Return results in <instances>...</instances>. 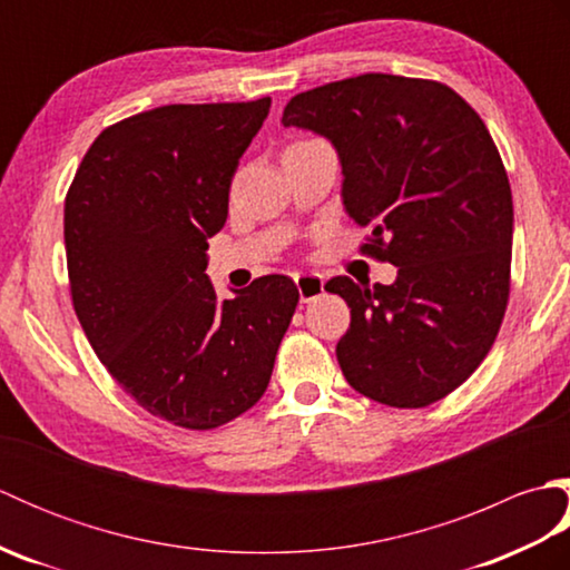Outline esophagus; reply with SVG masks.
<instances>
[{
    "label": "esophagus",
    "instance_id": "34e87169",
    "mask_svg": "<svg viewBox=\"0 0 570 570\" xmlns=\"http://www.w3.org/2000/svg\"><path fill=\"white\" fill-rule=\"evenodd\" d=\"M323 276L321 274H296V288H298V296L304 304L308 301L318 298L323 294Z\"/></svg>",
    "mask_w": 570,
    "mask_h": 570
}]
</instances>
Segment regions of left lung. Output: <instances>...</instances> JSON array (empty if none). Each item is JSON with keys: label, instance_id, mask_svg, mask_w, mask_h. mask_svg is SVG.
Instances as JSON below:
<instances>
[{"label": "left lung", "instance_id": "1", "mask_svg": "<svg viewBox=\"0 0 570 570\" xmlns=\"http://www.w3.org/2000/svg\"><path fill=\"white\" fill-rule=\"evenodd\" d=\"M284 127L328 137L347 215L372 233L362 254L396 282L335 276L350 328L335 347L355 392L421 409L485 360L510 301L512 188L480 115L439 80L365 76L298 92Z\"/></svg>", "mask_w": 570, "mask_h": 570}]
</instances>
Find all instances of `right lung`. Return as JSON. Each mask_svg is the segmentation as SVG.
Wrapping results in <instances>:
<instances>
[{
  "instance_id": "right-lung-1",
  "label": "right lung",
  "mask_w": 570,
  "mask_h": 570,
  "mask_svg": "<svg viewBox=\"0 0 570 570\" xmlns=\"http://www.w3.org/2000/svg\"><path fill=\"white\" fill-rule=\"evenodd\" d=\"M252 102L164 105L107 127L66 196L72 308L117 384L174 426L210 431L269 384L298 288L259 276L217 298L208 237L227 220L239 156L269 115Z\"/></svg>"
}]
</instances>
